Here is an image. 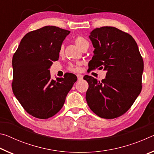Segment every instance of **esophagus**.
Segmentation results:
<instances>
[{"mask_svg":"<svg viewBox=\"0 0 154 154\" xmlns=\"http://www.w3.org/2000/svg\"><path fill=\"white\" fill-rule=\"evenodd\" d=\"M77 79L78 80L80 81V80H82L83 79V75H80V74H77Z\"/></svg>","mask_w":154,"mask_h":154,"instance_id":"34e87169","label":"esophagus"}]
</instances>
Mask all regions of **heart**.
Segmentation results:
<instances>
[{
    "instance_id": "heart-1",
    "label": "heart",
    "mask_w": 154,
    "mask_h": 154,
    "mask_svg": "<svg viewBox=\"0 0 154 154\" xmlns=\"http://www.w3.org/2000/svg\"><path fill=\"white\" fill-rule=\"evenodd\" d=\"M75 43L77 45L78 48L79 49L82 48V47L84 45L85 43H88V41L85 39L84 38L82 37L81 36H78L77 37L75 38ZM62 51H63V47L61 46L60 49V53H62ZM69 69L72 72H77L78 71H79V64H71L70 65L69 67Z\"/></svg>"
}]
</instances>
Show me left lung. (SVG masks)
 Here are the masks:
<instances>
[{
	"label": "left lung",
	"instance_id": "8db88e82",
	"mask_svg": "<svg viewBox=\"0 0 154 154\" xmlns=\"http://www.w3.org/2000/svg\"><path fill=\"white\" fill-rule=\"evenodd\" d=\"M89 38L94 48L90 71L99 68L106 74L101 82L88 75L83 77L89 84L87 103L100 118H118L131 107L141 91L143 58L133 37L115 27L96 28Z\"/></svg>",
	"mask_w": 154,
	"mask_h": 154
}]
</instances>
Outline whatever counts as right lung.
Instances as JSON below:
<instances>
[{
    "label": "right lung",
    "mask_w": 154,
    "mask_h": 154,
    "mask_svg": "<svg viewBox=\"0 0 154 154\" xmlns=\"http://www.w3.org/2000/svg\"><path fill=\"white\" fill-rule=\"evenodd\" d=\"M70 31L47 26L27 33L21 40L12 60V90L25 111L39 119L54 116L64 105L77 76L67 72L51 79L53 61Z\"/></svg>",
    "instance_id": "add662e5"
}]
</instances>
